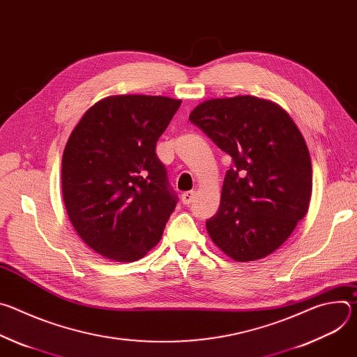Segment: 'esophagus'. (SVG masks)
<instances>
[{
	"label": "esophagus",
	"instance_id": "1",
	"mask_svg": "<svg viewBox=\"0 0 357 357\" xmlns=\"http://www.w3.org/2000/svg\"><path fill=\"white\" fill-rule=\"evenodd\" d=\"M195 190H189V192H185V193H182V202L185 203V205H189V203H192L193 202V199H195Z\"/></svg>",
	"mask_w": 357,
	"mask_h": 357
}]
</instances>
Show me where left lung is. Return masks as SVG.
Segmentation results:
<instances>
[{
  "instance_id": "left-lung-1",
  "label": "left lung",
  "mask_w": 357,
  "mask_h": 357,
  "mask_svg": "<svg viewBox=\"0 0 357 357\" xmlns=\"http://www.w3.org/2000/svg\"><path fill=\"white\" fill-rule=\"evenodd\" d=\"M233 158L220 206L206 222L213 243L238 263L274 252L310 208V151L289 114L254 96L211 98L189 114Z\"/></svg>"
}]
</instances>
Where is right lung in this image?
<instances>
[{
  "mask_svg": "<svg viewBox=\"0 0 357 357\" xmlns=\"http://www.w3.org/2000/svg\"><path fill=\"white\" fill-rule=\"evenodd\" d=\"M182 100L117 94L94 103L62 158V193L80 238L100 256L132 263L158 244L176 206L155 154Z\"/></svg>",
  "mask_w": 357,
  "mask_h": 357,
  "instance_id": "obj_1",
  "label": "right lung"
}]
</instances>
